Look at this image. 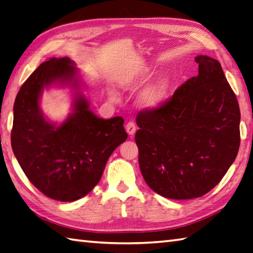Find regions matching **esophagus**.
Listing matches in <instances>:
<instances>
[{"mask_svg": "<svg viewBox=\"0 0 253 253\" xmlns=\"http://www.w3.org/2000/svg\"><path fill=\"white\" fill-rule=\"evenodd\" d=\"M126 132H127V134L132 136V135L134 134V133H135V131H136L135 123H134V122H132V121L127 122V123H126Z\"/></svg>", "mask_w": 253, "mask_h": 253, "instance_id": "obj_1", "label": "esophagus"}]
</instances>
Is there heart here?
Here are the masks:
<instances>
[{
	"label": "heart",
	"instance_id": "b5f03b06",
	"mask_svg": "<svg viewBox=\"0 0 253 253\" xmlns=\"http://www.w3.org/2000/svg\"><path fill=\"white\" fill-rule=\"evenodd\" d=\"M169 88V79L166 77L160 78L157 82L152 84L149 88L144 90V92L141 94L140 101L145 108L155 109L164 103L168 97Z\"/></svg>",
	"mask_w": 253,
	"mask_h": 253
}]
</instances>
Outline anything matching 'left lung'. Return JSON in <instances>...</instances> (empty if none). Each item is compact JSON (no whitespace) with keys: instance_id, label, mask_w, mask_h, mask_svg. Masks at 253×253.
Listing matches in <instances>:
<instances>
[{"instance_id":"1","label":"left lung","mask_w":253,"mask_h":253,"mask_svg":"<svg viewBox=\"0 0 253 253\" xmlns=\"http://www.w3.org/2000/svg\"><path fill=\"white\" fill-rule=\"evenodd\" d=\"M198 76L136 116L143 178L161 196L202 197L220 182L240 145V109L221 65L199 55Z\"/></svg>"}]
</instances>
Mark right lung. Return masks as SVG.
<instances>
[{
  "instance_id": "add662e5",
  "label": "right lung",
  "mask_w": 253,
  "mask_h": 253,
  "mask_svg": "<svg viewBox=\"0 0 253 253\" xmlns=\"http://www.w3.org/2000/svg\"><path fill=\"white\" fill-rule=\"evenodd\" d=\"M52 84L80 88L68 57L45 61L22 84L13 108L12 149L38 190L55 201L75 202L99 183L108 159L127 134L122 117L98 118L78 91L73 112L60 126L47 121L40 98Z\"/></svg>"
}]
</instances>
